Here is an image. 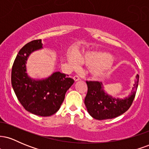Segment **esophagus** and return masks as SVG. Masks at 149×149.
Instances as JSON below:
<instances>
[{"mask_svg": "<svg viewBox=\"0 0 149 149\" xmlns=\"http://www.w3.org/2000/svg\"><path fill=\"white\" fill-rule=\"evenodd\" d=\"M73 80H74L75 81H78V80H80V77L78 76H73Z\"/></svg>", "mask_w": 149, "mask_h": 149, "instance_id": "esophagus-1", "label": "esophagus"}]
</instances>
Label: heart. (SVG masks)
Segmentation results:
<instances>
[{
	"mask_svg": "<svg viewBox=\"0 0 149 149\" xmlns=\"http://www.w3.org/2000/svg\"><path fill=\"white\" fill-rule=\"evenodd\" d=\"M69 61L72 66H76L78 62L84 64L90 68V72L92 78L100 79L107 74L113 66L111 55L105 51H89L78 57L69 55Z\"/></svg>",
	"mask_w": 149,
	"mask_h": 149,
	"instance_id": "b5f03b06",
	"label": "heart"
}]
</instances>
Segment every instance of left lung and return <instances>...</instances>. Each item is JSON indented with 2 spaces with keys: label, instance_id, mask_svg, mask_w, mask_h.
Listing matches in <instances>:
<instances>
[{
  "label": "left lung",
  "instance_id": "8db88e82",
  "mask_svg": "<svg viewBox=\"0 0 149 149\" xmlns=\"http://www.w3.org/2000/svg\"><path fill=\"white\" fill-rule=\"evenodd\" d=\"M139 78L137 74L131 94L124 99L113 98L108 95L104 90L102 83L86 81L88 93L85 98V104L89 114L95 119L100 120L114 118L127 111L136 95Z\"/></svg>",
  "mask_w": 149,
  "mask_h": 149
}]
</instances>
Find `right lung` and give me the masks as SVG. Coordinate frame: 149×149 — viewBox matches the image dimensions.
Segmentation results:
<instances>
[{
    "label": "right lung",
    "instance_id": "add662e5",
    "mask_svg": "<svg viewBox=\"0 0 149 149\" xmlns=\"http://www.w3.org/2000/svg\"><path fill=\"white\" fill-rule=\"evenodd\" d=\"M42 47L40 39L28 42L20 49L13 63L11 83L18 100L26 110L45 117L59 110L65 94L74 80L59 71L42 80L33 79L28 76L26 64L29 56Z\"/></svg>",
    "mask_w": 149,
    "mask_h": 149
}]
</instances>
